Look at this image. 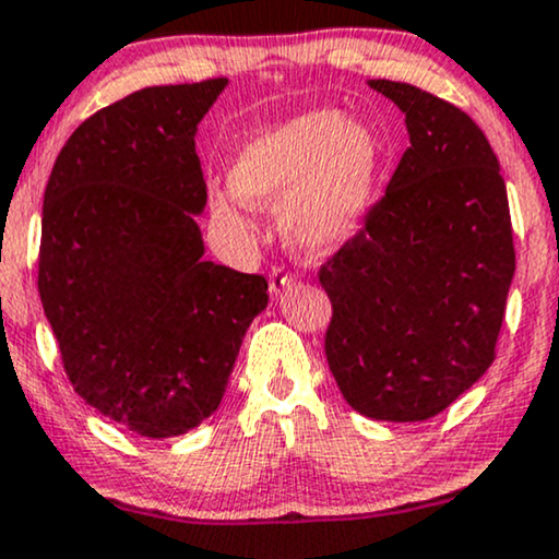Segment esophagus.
Masks as SVG:
<instances>
[{
	"label": "esophagus",
	"mask_w": 559,
	"mask_h": 559,
	"mask_svg": "<svg viewBox=\"0 0 559 559\" xmlns=\"http://www.w3.org/2000/svg\"><path fill=\"white\" fill-rule=\"evenodd\" d=\"M292 284H294V278L288 273L281 271V267H275V271L271 273V294H273V297H281V294H284Z\"/></svg>",
	"instance_id": "34e87169"
}]
</instances>
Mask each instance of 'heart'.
<instances>
[{
  "mask_svg": "<svg viewBox=\"0 0 559 559\" xmlns=\"http://www.w3.org/2000/svg\"><path fill=\"white\" fill-rule=\"evenodd\" d=\"M382 169L385 147L372 127L338 109H309L239 147L228 171L234 192L213 194L211 213L224 231L247 234V205L281 207L288 247L322 258L361 231Z\"/></svg>",
  "mask_w": 559,
  "mask_h": 559,
  "instance_id": "1",
  "label": "heart"
}]
</instances>
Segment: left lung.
I'll return each instance as SVG.
<instances>
[{
	"mask_svg": "<svg viewBox=\"0 0 559 559\" xmlns=\"http://www.w3.org/2000/svg\"><path fill=\"white\" fill-rule=\"evenodd\" d=\"M367 85L403 111L412 145L365 228L320 267L325 356L354 412L425 421L495 359L515 273L508 192L466 111L408 83Z\"/></svg>",
	"mask_w": 559,
	"mask_h": 559,
	"instance_id": "1",
	"label": "left lung"
}]
</instances>
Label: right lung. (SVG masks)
<instances>
[{"instance_id":"right-lung-1","label":"right lung","mask_w":559,"mask_h":559,"mask_svg":"<svg viewBox=\"0 0 559 559\" xmlns=\"http://www.w3.org/2000/svg\"><path fill=\"white\" fill-rule=\"evenodd\" d=\"M226 78L130 93L70 134L44 192L38 294L87 406L177 437L221 406L262 275L205 260L194 134Z\"/></svg>"}]
</instances>
